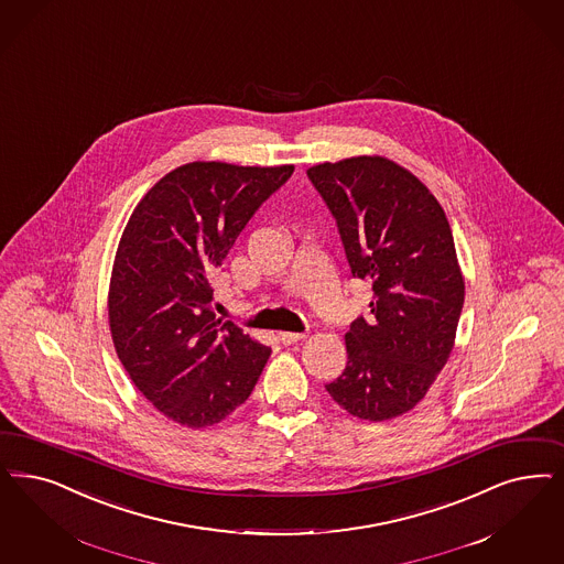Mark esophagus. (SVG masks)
I'll use <instances>...</instances> for the list:
<instances>
[{
  "mask_svg": "<svg viewBox=\"0 0 564 564\" xmlns=\"http://www.w3.org/2000/svg\"><path fill=\"white\" fill-rule=\"evenodd\" d=\"M300 339H306V333H292V330H281L279 333V341L283 346H292V344L300 341Z\"/></svg>",
  "mask_w": 564,
  "mask_h": 564,
  "instance_id": "obj_1",
  "label": "esophagus"
}]
</instances>
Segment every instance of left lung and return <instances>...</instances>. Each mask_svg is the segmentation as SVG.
I'll list each match as a JSON object with an SVG mask.
<instances>
[{"label": "left lung", "instance_id": "obj_1", "mask_svg": "<svg viewBox=\"0 0 564 564\" xmlns=\"http://www.w3.org/2000/svg\"><path fill=\"white\" fill-rule=\"evenodd\" d=\"M308 176L337 220L351 274L372 283V316L351 323L348 365L327 391L362 421L402 416L446 367L465 304L446 213L386 155L323 162Z\"/></svg>", "mask_w": 564, "mask_h": 564}]
</instances>
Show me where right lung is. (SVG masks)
<instances>
[{"label":"right lung","instance_id":"add662e5","mask_svg":"<svg viewBox=\"0 0 564 564\" xmlns=\"http://www.w3.org/2000/svg\"><path fill=\"white\" fill-rule=\"evenodd\" d=\"M293 164L189 162L141 197L118 241L108 323L118 360L166 419L213 427L241 406L271 348L213 312L210 274Z\"/></svg>","mask_w":564,"mask_h":564}]
</instances>
